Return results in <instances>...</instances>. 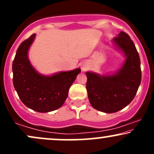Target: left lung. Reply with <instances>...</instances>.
I'll use <instances>...</instances> for the list:
<instances>
[{
  "instance_id": "1",
  "label": "left lung",
  "mask_w": 154,
  "mask_h": 154,
  "mask_svg": "<svg viewBox=\"0 0 154 154\" xmlns=\"http://www.w3.org/2000/svg\"><path fill=\"white\" fill-rule=\"evenodd\" d=\"M112 42L126 57L122 66L113 75L86 72V89L91 106L96 110L109 114L121 110L130 103L141 82L140 60L130 36L120 32Z\"/></svg>"
}]
</instances>
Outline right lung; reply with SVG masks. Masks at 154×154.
<instances>
[{
	"label": "right lung",
	"instance_id": "1",
	"mask_svg": "<svg viewBox=\"0 0 154 154\" xmlns=\"http://www.w3.org/2000/svg\"><path fill=\"white\" fill-rule=\"evenodd\" d=\"M35 34L20 44L12 64L13 83L19 98L26 107L46 113L59 109L68 96L69 90L80 73L79 68L51 76L38 73L28 59V51Z\"/></svg>",
	"mask_w": 154,
	"mask_h": 154
}]
</instances>
